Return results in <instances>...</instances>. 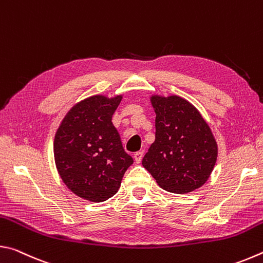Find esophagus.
Masks as SVG:
<instances>
[{"mask_svg":"<svg viewBox=\"0 0 263 263\" xmlns=\"http://www.w3.org/2000/svg\"><path fill=\"white\" fill-rule=\"evenodd\" d=\"M142 157H144V152H136L135 155H133V158H135V161L137 163H139L141 161Z\"/></svg>","mask_w":263,"mask_h":263,"instance_id":"esophagus-1","label":"esophagus"}]
</instances>
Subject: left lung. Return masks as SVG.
Wrapping results in <instances>:
<instances>
[{
    "mask_svg": "<svg viewBox=\"0 0 263 263\" xmlns=\"http://www.w3.org/2000/svg\"><path fill=\"white\" fill-rule=\"evenodd\" d=\"M155 140L142 166L162 189L186 194L202 186L215 167L218 148L201 114L180 96H152Z\"/></svg>",
    "mask_w": 263,
    "mask_h": 263,
    "instance_id": "obj_1",
    "label": "left lung"
}]
</instances>
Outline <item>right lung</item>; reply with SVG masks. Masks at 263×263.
Segmentation results:
<instances>
[{"mask_svg":"<svg viewBox=\"0 0 263 263\" xmlns=\"http://www.w3.org/2000/svg\"><path fill=\"white\" fill-rule=\"evenodd\" d=\"M121 101L122 96L96 95L79 102L55 133L53 149L58 172L68 189L87 201L112 197L133 163L111 122Z\"/></svg>","mask_w":263,"mask_h":263,"instance_id":"add662e5","label":"right lung"}]
</instances>
